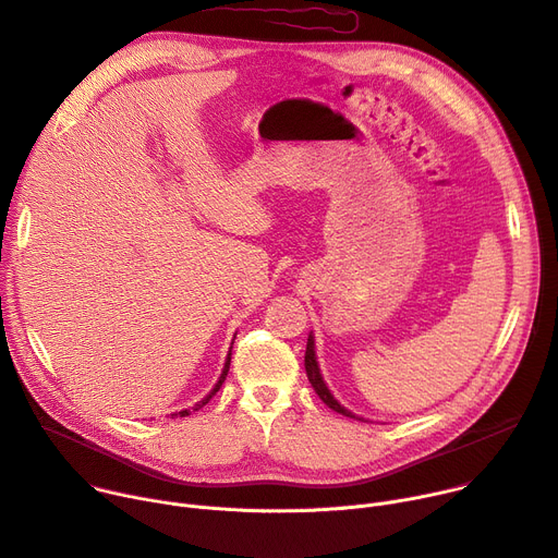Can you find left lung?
I'll return each instance as SVG.
<instances>
[{
	"label": "left lung",
	"mask_w": 558,
	"mask_h": 558,
	"mask_svg": "<svg viewBox=\"0 0 558 558\" xmlns=\"http://www.w3.org/2000/svg\"><path fill=\"white\" fill-rule=\"evenodd\" d=\"M306 373H308V381L313 384L315 393L324 400V404H326V407H330L332 411H337V413H341V415H347V417H355L351 411H347L344 407H341V404L330 396V391L326 389V384H324L322 373H319V366H317V357H315V341H313V337H308V344H306Z\"/></svg>",
	"instance_id": "1"
}]
</instances>
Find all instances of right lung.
<instances>
[{
  "label": "right lung",
  "instance_id": "obj_1",
  "mask_svg": "<svg viewBox=\"0 0 558 558\" xmlns=\"http://www.w3.org/2000/svg\"><path fill=\"white\" fill-rule=\"evenodd\" d=\"M228 371H230V357H228V362H226V368H223V373H221V379L217 381V387L211 389V393H209V396H205V398H203V400H201L196 407H192V409H185V411H179V413H171V417H185V415H190L192 411H198V409H203V407H205V404L211 400V396L221 389V384L226 381V375H228Z\"/></svg>",
  "mask_w": 558,
  "mask_h": 558
}]
</instances>
